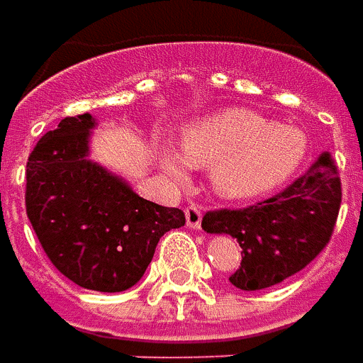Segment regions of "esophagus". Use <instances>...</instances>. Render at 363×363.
I'll return each instance as SVG.
<instances>
[{
  "label": "esophagus",
  "instance_id": "esophagus-1",
  "mask_svg": "<svg viewBox=\"0 0 363 363\" xmlns=\"http://www.w3.org/2000/svg\"><path fill=\"white\" fill-rule=\"evenodd\" d=\"M186 220L189 228L201 227V209H199L197 205H189V207H186Z\"/></svg>",
  "mask_w": 363,
  "mask_h": 363
}]
</instances>
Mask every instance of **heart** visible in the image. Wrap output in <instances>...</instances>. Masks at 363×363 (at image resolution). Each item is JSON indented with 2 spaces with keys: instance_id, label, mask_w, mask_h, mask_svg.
Masks as SVG:
<instances>
[{
  "instance_id": "b5f03b06",
  "label": "heart",
  "mask_w": 363,
  "mask_h": 363,
  "mask_svg": "<svg viewBox=\"0 0 363 363\" xmlns=\"http://www.w3.org/2000/svg\"><path fill=\"white\" fill-rule=\"evenodd\" d=\"M164 169L184 179L187 166L209 169L211 186L225 199H248L285 184L309 154V138L244 107H230L187 123Z\"/></svg>"
}]
</instances>
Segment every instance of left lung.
Listing matches in <instances>:
<instances>
[{
	"label": "left lung",
	"instance_id": "1",
	"mask_svg": "<svg viewBox=\"0 0 363 363\" xmlns=\"http://www.w3.org/2000/svg\"><path fill=\"white\" fill-rule=\"evenodd\" d=\"M340 203V174L330 152H323L279 194L240 209L207 211L201 227L238 240L242 262L228 279L242 291H258L281 284L325 250Z\"/></svg>",
	"mask_w": 363,
	"mask_h": 363
}]
</instances>
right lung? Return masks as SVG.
Returning <instances> with one entry per match:
<instances>
[{"instance_id":"obj_1","label":"right lung","mask_w":363,"mask_h":363,"mask_svg":"<svg viewBox=\"0 0 363 363\" xmlns=\"http://www.w3.org/2000/svg\"><path fill=\"white\" fill-rule=\"evenodd\" d=\"M89 113L66 117L29 154L25 207L43 250L84 289L125 291L145 276L156 244L186 225L184 211L146 201L89 162Z\"/></svg>"}]
</instances>
